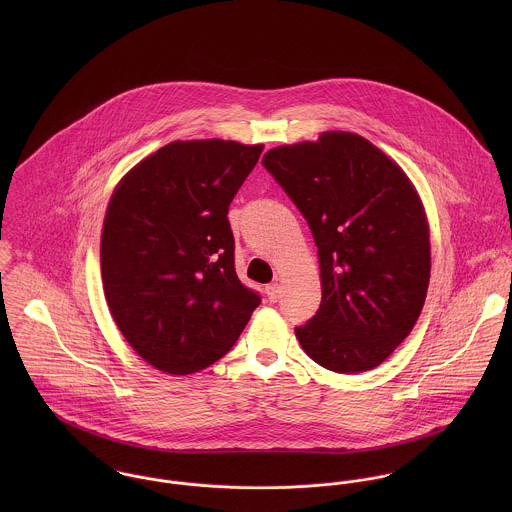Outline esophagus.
Here are the masks:
<instances>
[{"label":"esophagus","mask_w":512,"mask_h":512,"mask_svg":"<svg viewBox=\"0 0 512 512\" xmlns=\"http://www.w3.org/2000/svg\"><path fill=\"white\" fill-rule=\"evenodd\" d=\"M266 293H268V299H270L272 303H276V301L280 299L282 288H280V284H278V282H274V284H270V286L266 288Z\"/></svg>","instance_id":"34e87169"}]
</instances>
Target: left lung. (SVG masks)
<instances>
[{"label": "left lung", "instance_id": "left-lung-1", "mask_svg": "<svg viewBox=\"0 0 512 512\" xmlns=\"http://www.w3.org/2000/svg\"><path fill=\"white\" fill-rule=\"evenodd\" d=\"M262 165L305 217L321 270V305L295 337L317 365L355 374L384 363L414 329L430 284L422 201L363 136L270 149Z\"/></svg>", "mask_w": 512, "mask_h": 512}]
</instances>
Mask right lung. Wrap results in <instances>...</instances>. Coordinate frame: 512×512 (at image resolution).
Listing matches in <instances>:
<instances>
[{"instance_id": "right-lung-1", "label": "right lung", "mask_w": 512, "mask_h": 512, "mask_svg": "<svg viewBox=\"0 0 512 512\" xmlns=\"http://www.w3.org/2000/svg\"><path fill=\"white\" fill-rule=\"evenodd\" d=\"M262 149L171 142L128 171L108 203L104 295L132 349L163 372L217 363L260 305L236 276L226 215Z\"/></svg>"}]
</instances>
